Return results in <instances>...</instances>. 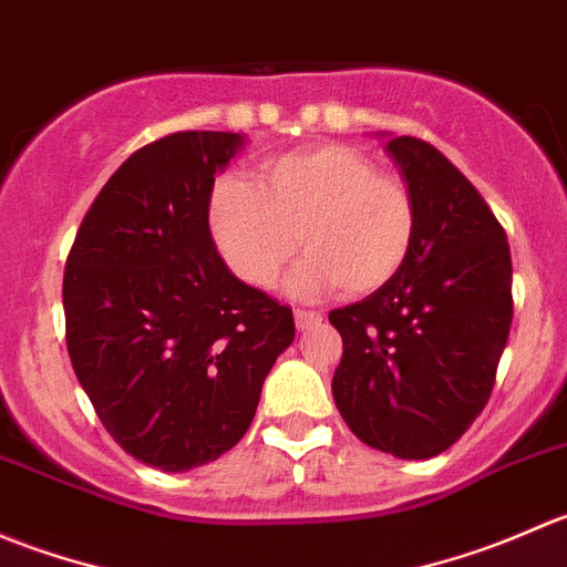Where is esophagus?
Masks as SVG:
<instances>
[{
    "label": "esophagus",
    "mask_w": 567,
    "mask_h": 567,
    "mask_svg": "<svg viewBox=\"0 0 567 567\" xmlns=\"http://www.w3.org/2000/svg\"><path fill=\"white\" fill-rule=\"evenodd\" d=\"M320 320H323V316H320V312H316V310H296V329H299V331L316 329Z\"/></svg>",
    "instance_id": "34e87169"
}]
</instances>
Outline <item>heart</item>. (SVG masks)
<instances>
[{"instance_id":"1","label":"heart","mask_w":567,"mask_h":567,"mask_svg":"<svg viewBox=\"0 0 567 567\" xmlns=\"http://www.w3.org/2000/svg\"><path fill=\"white\" fill-rule=\"evenodd\" d=\"M255 183L221 175L208 197V230L230 271L268 288L301 247L290 290L340 285L368 296L390 285L416 241V203L400 177L348 145H312L268 158Z\"/></svg>"}]
</instances>
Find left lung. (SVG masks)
<instances>
[{
  "instance_id": "left-lung-1",
  "label": "left lung",
  "mask_w": 567,
  "mask_h": 567,
  "mask_svg": "<svg viewBox=\"0 0 567 567\" xmlns=\"http://www.w3.org/2000/svg\"><path fill=\"white\" fill-rule=\"evenodd\" d=\"M386 153L416 203V241L390 285L329 312L342 337L331 394L368 447L425 461L488 403L511 334L513 262L502 225L450 158L416 136H392Z\"/></svg>"
}]
</instances>
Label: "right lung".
<instances>
[{
    "instance_id": "add662e5",
    "label": "right lung",
    "mask_w": 567,
    "mask_h": 567,
    "mask_svg": "<svg viewBox=\"0 0 567 567\" xmlns=\"http://www.w3.org/2000/svg\"><path fill=\"white\" fill-rule=\"evenodd\" d=\"M241 134L181 131L106 181L62 279L79 384L114 442L188 472L241 442L262 381L293 342L290 307L227 268L208 230L214 175Z\"/></svg>"
}]
</instances>
